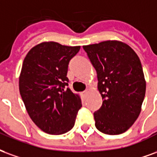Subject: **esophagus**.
<instances>
[{
    "label": "esophagus",
    "mask_w": 157,
    "mask_h": 157,
    "mask_svg": "<svg viewBox=\"0 0 157 157\" xmlns=\"http://www.w3.org/2000/svg\"><path fill=\"white\" fill-rule=\"evenodd\" d=\"M87 93H88V90H84V91H83V92L81 93V94H82V96H83V97H84V96L86 95L87 94Z\"/></svg>",
    "instance_id": "obj_1"
}]
</instances>
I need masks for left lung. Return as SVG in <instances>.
<instances>
[{
    "label": "left lung",
    "instance_id": "left-lung-1",
    "mask_svg": "<svg viewBox=\"0 0 157 157\" xmlns=\"http://www.w3.org/2000/svg\"><path fill=\"white\" fill-rule=\"evenodd\" d=\"M97 72L103 104L94 113L96 128L107 135L125 132L139 116L146 80L139 57L130 46L105 41L83 46Z\"/></svg>",
    "mask_w": 157,
    "mask_h": 157
}]
</instances>
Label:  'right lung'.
Wrapping results in <instances>:
<instances>
[{"mask_svg": "<svg viewBox=\"0 0 157 157\" xmlns=\"http://www.w3.org/2000/svg\"><path fill=\"white\" fill-rule=\"evenodd\" d=\"M79 49L45 42L33 47L24 58L20 94L32 121L46 133L69 131L82 107L79 96L67 88V78L69 61Z\"/></svg>", "mask_w": 157, "mask_h": 157, "instance_id": "obj_1", "label": "right lung"}]
</instances>
